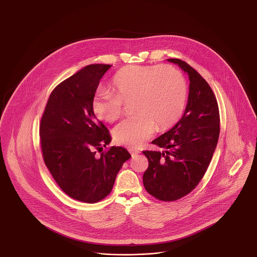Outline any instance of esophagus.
<instances>
[{
	"label": "esophagus",
	"mask_w": 257,
	"mask_h": 257,
	"mask_svg": "<svg viewBox=\"0 0 257 257\" xmlns=\"http://www.w3.org/2000/svg\"><path fill=\"white\" fill-rule=\"evenodd\" d=\"M129 152H130V154L132 155V157H135L136 155H138V154H140L141 152L139 151V150H137V149H129Z\"/></svg>",
	"instance_id": "obj_1"
}]
</instances>
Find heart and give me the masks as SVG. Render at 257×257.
Returning <instances> with one entry per match:
<instances>
[{"label": "heart", "mask_w": 257, "mask_h": 257, "mask_svg": "<svg viewBox=\"0 0 257 257\" xmlns=\"http://www.w3.org/2000/svg\"><path fill=\"white\" fill-rule=\"evenodd\" d=\"M114 93L99 91L92 100L95 116L112 123L121 117L125 103H133L136 114L117 125L113 139L118 145L142 147L159 130L173 126L182 117L188 100L183 74L168 64L128 65L113 76Z\"/></svg>", "instance_id": "obj_1"}]
</instances>
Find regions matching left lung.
Wrapping results in <instances>:
<instances>
[{
    "mask_svg": "<svg viewBox=\"0 0 257 257\" xmlns=\"http://www.w3.org/2000/svg\"><path fill=\"white\" fill-rule=\"evenodd\" d=\"M189 76L190 92L181 119L152 144L164 152L144 150L148 168L143 176L148 194L175 201L190 194L204 176L220 136L216 96L201 75L179 59H169Z\"/></svg>",
    "mask_w": 257,
    "mask_h": 257,
    "instance_id": "left-lung-1",
    "label": "left lung"
}]
</instances>
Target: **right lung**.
Instances as JSON below:
<instances>
[{
	"label": "right lung",
	"mask_w": 257,
	"mask_h": 257,
	"mask_svg": "<svg viewBox=\"0 0 257 257\" xmlns=\"http://www.w3.org/2000/svg\"><path fill=\"white\" fill-rule=\"evenodd\" d=\"M110 66L89 64L62 81L51 92L39 124L50 173L67 196L86 203L110 194L117 172L131 157L124 147L102 151L111 137L92 111L98 85Z\"/></svg>",
	"instance_id": "obj_1"
}]
</instances>
